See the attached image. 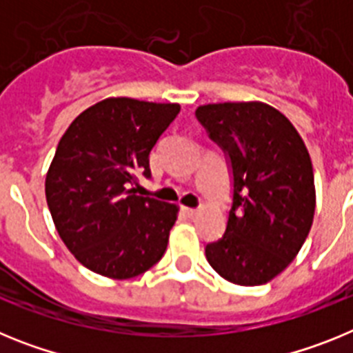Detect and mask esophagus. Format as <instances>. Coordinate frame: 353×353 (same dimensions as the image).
<instances>
[{
    "mask_svg": "<svg viewBox=\"0 0 353 353\" xmlns=\"http://www.w3.org/2000/svg\"><path fill=\"white\" fill-rule=\"evenodd\" d=\"M183 212H185L187 217H196V215L199 214V208H183Z\"/></svg>",
    "mask_w": 353,
    "mask_h": 353,
    "instance_id": "obj_1",
    "label": "esophagus"
}]
</instances>
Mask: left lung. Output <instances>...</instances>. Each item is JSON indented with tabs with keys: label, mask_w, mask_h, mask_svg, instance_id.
I'll return each instance as SVG.
<instances>
[{
	"label": "left lung",
	"mask_w": 353,
	"mask_h": 353,
	"mask_svg": "<svg viewBox=\"0 0 353 353\" xmlns=\"http://www.w3.org/2000/svg\"><path fill=\"white\" fill-rule=\"evenodd\" d=\"M196 118L230 159L233 203L226 232L205 248L226 281H272L301 251L313 224V164L301 134L263 102H223L196 109Z\"/></svg>",
	"instance_id": "1"
}]
</instances>
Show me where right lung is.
Segmentation results:
<instances>
[{
	"instance_id": "obj_1",
	"label": "right lung",
	"mask_w": 353,
	"mask_h": 353,
	"mask_svg": "<svg viewBox=\"0 0 353 353\" xmlns=\"http://www.w3.org/2000/svg\"><path fill=\"white\" fill-rule=\"evenodd\" d=\"M179 104L111 97L72 121L46 174V198L68 251L92 272L130 279L162 258L179 207L138 196L150 152Z\"/></svg>"
}]
</instances>
